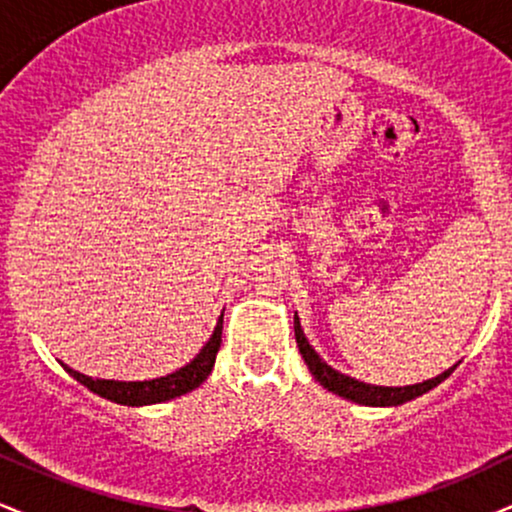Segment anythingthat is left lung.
<instances>
[{
	"instance_id": "obj_1",
	"label": "left lung",
	"mask_w": 512,
	"mask_h": 512,
	"mask_svg": "<svg viewBox=\"0 0 512 512\" xmlns=\"http://www.w3.org/2000/svg\"><path fill=\"white\" fill-rule=\"evenodd\" d=\"M293 332H296L298 351H301V356L305 358V363H308L310 373L315 375L317 383H320L322 387H327V390L334 392V395L351 399V402H356V404H366V407H395V404L409 402V399H414V397L424 395V392H428V390H433V387L443 383L452 370H455V366H452L445 370V373L436 375V378L424 380V383H416V385H404V387L366 385V383H358V380H354V378H349V375L339 373V370L330 368L320 356L315 354V349L308 344V339H305V334L301 330L298 315L293 317Z\"/></svg>"
}]
</instances>
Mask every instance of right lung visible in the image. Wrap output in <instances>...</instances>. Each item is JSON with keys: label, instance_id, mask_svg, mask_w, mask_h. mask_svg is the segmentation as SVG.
I'll use <instances>...</instances> for the list:
<instances>
[{"label": "right lung", "instance_id": "obj_1", "mask_svg": "<svg viewBox=\"0 0 512 512\" xmlns=\"http://www.w3.org/2000/svg\"><path fill=\"white\" fill-rule=\"evenodd\" d=\"M221 330H223V315L216 322V330L211 334V339L207 342L199 354L187 363L185 368L175 370V373L166 375V378H156V380H144V383H117V380H93L88 375H81L79 370H72L69 366H64L69 375L74 380H79L81 385L88 387L91 392L101 395L110 402L117 404H127V407H144V404H158L166 402V399H175L180 395H187L195 387H199L207 380V375L214 368L216 354L221 349Z\"/></svg>", "mask_w": 512, "mask_h": 512}]
</instances>
